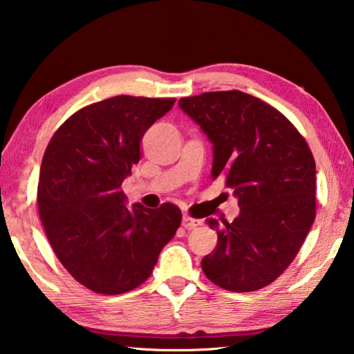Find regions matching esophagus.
I'll return each mask as SVG.
<instances>
[{"label": "esophagus", "instance_id": "1", "mask_svg": "<svg viewBox=\"0 0 354 354\" xmlns=\"http://www.w3.org/2000/svg\"><path fill=\"white\" fill-rule=\"evenodd\" d=\"M200 225H201L200 220L192 218V217H189V215H184V217H183V226H184L187 231L195 230V227L200 226Z\"/></svg>", "mask_w": 354, "mask_h": 354}]
</instances>
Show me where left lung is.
Masks as SVG:
<instances>
[{
	"label": "left lung",
	"mask_w": 354,
	"mask_h": 354,
	"mask_svg": "<svg viewBox=\"0 0 354 354\" xmlns=\"http://www.w3.org/2000/svg\"><path fill=\"white\" fill-rule=\"evenodd\" d=\"M212 143V179L225 178L239 200L232 223L207 218L217 247L203 257L221 289L253 292L283 273L315 220V160L283 113L241 91L178 101Z\"/></svg>",
	"instance_id": "1"
}]
</instances>
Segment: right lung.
<instances>
[{"instance_id":"obj_1","label":"right lung","mask_w":354,"mask_h":354,"mask_svg":"<svg viewBox=\"0 0 354 354\" xmlns=\"http://www.w3.org/2000/svg\"><path fill=\"white\" fill-rule=\"evenodd\" d=\"M175 98L118 95L75 112L41 159L37 205L57 259L77 283L118 295L149 278L181 225L171 203L127 206L122 190L140 160V142Z\"/></svg>"}]
</instances>
